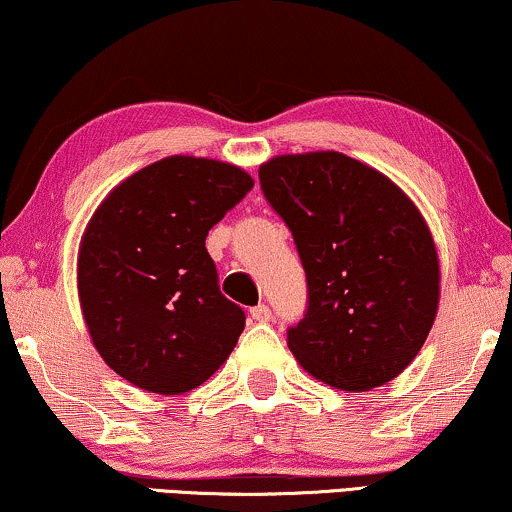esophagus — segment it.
<instances>
[{
    "mask_svg": "<svg viewBox=\"0 0 512 512\" xmlns=\"http://www.w3.org/2000/svg\"><path fill=\"white\" fill-rule=\"evenodd\" d=\"M250 314H252V319L260 321V323H267L271 319V309L267 307V304H257V307L250 309Z\"/></svg>",
    "mask_w": 512,
    "mask_h": 512,
    "instance_id": "obj_1",
    "label": "esophagus"
}]
</instances>
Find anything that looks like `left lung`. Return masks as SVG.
<instances>
[{
    "label": "left lung",
    "mask_w": 512,
    "mask_h": 512,
    "mask_svg": "<svg viewBox=\"0 0 512 512\" xmlns=\"http://www.w3.org/2000/svg\"><path fill=\"white\" fill-rule=\"evenodd\" d=\"M260 184L307 274L290 352L338 390L390 383L437 316L439 260L423 215L385 174L338 151L276 155Z\"/></svg>",
    "instance_id": "8db88e82"
}]
</instances>
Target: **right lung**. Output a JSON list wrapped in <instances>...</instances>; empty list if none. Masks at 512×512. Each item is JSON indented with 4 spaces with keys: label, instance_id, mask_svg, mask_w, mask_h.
<instances>
[{
    "label": "right lung",
    "instance_id": "obj_1",
    "mask_svg": "<svg viewBox=\"0 0 512 512\" xmlns=\"http://www.w3.org/2000/svg\"><path fill=\"white\" fill-rule=\"evenodd\" d=\"M252 184L236 165L170 155L115 186L89 219L77 293L94 347L127 383L189 392L234 352L245 312L219 290L205 238Z\"/></svg>",
    "mask_w": 512,
    "mask_h": 512
}]
</instances>
